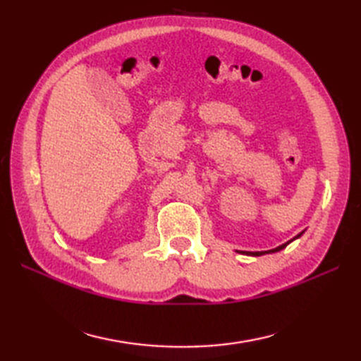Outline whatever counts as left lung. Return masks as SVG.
I'll return each instance as SVG.
<instances>
[{
  "label": "left lung",
  "mask_w": 361,
  "mask_h": 361,
  "mask_svg": "<svg viewBox=\"0 0 361 361\" xmlns=\"http://www.w3.org/2000/svg\"><path fill=\"white\" fill-rule=\"evenodd\" d=\"M304 233V231H302ZM302 233H299L296 237H295V239H298V237H301L302 235ZM293 239V240H295ZM291 242V240H290ZM290 242H287V243H282L281 245V247H278V248H274V250H270V251H255V252H251V251H248V252H245V255H251V256H262V255H265V252H276V251H281L282 248H286L287 247V245L290 243Z\"/></svg>",
  "instance_id": "obj_1"
}]
</instances>
